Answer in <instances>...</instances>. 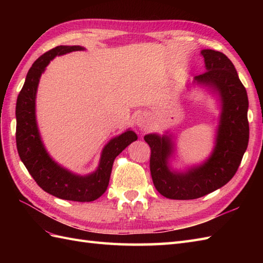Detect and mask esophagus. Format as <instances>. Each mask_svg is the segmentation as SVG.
Returning a JSON list of instances; mask_svg holds the SVG:
<instances>
[{"instance_id":"1","label":"esophagus","mask_w":263,"mask_h":263,"mask_svg":"<svg viewBox=\"0 0 263 263\" xmlns=\"http://www.w3.org/2000/svg\"><path fill=\"white\" fill-rule=\"evenodd\" d=\"M137 124H138L139 126H140V127L146 126V124H147V120H146V117H143V116L138 117V119H137Z\"/></svg>"}]
</instances>
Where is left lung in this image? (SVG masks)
I'll return each instance as SVG.
<instances>
[{
    "label": "left lung",
    "instance_id": "obj_1",
    "mask_svg": "<svg viewBox=\"0 0 263 263\" xmlns=\"http://www.w3.org/2000/svg\"><path fill=\"white\" fill-rule=\"evenodd\" d=\"M205 71L195 77L219 92L222 113L214 154L206 163L185 174L172 173L167 157L172 143L167 137H144L150 147V173L156 190L174 200H192L216 191L232 180L241 164L249 143V99L247 89L239 80L232 61L221 52L203 49Z\"/></svg>",
    "mask_w": 263,
    "mask_h": 263
}]
</instances>
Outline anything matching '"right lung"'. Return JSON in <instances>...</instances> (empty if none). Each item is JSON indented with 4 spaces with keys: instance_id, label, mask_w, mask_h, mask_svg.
<instances>
[{
    "instance_id": "right-lung-1",
    "label": "right lung",
    "mask_w": 263,
    "mask_h": 263,
    "mask_svg": "<svg viewBox=\"0 0 263 263\" xmlns=\"http://www.w3.org/2000/svg\"><path fill=\"white\" fill-rule=\"evenodd\" d=\"M81 46H57L44 53L32 64L15 106V141L20 159L33 180L44 191L54 197L89 202L98 199L107 190L114 159L138 137L126 131L113 139L103 150L98 170L91 175L78 176L65 171L51 159L39 138L35 119V98L43 71L57 55L81 51Z\"/></svg>"
}]
</instances>
